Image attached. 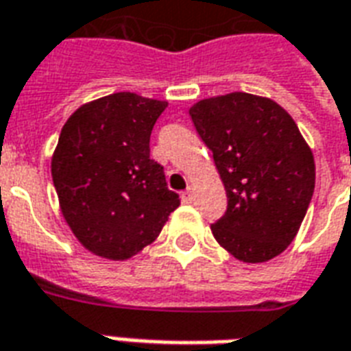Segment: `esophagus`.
<instances>
[{
	"mask_svg": "<svg viewBox=\"0 0 351 351\" xmlns=\"http://www.w3.org/2000/svg\"><path fill=\"white\" fill-rule=\"evenodd\" d=\"M181 199H183V204H191V202H192V189H191V186H186V191H183V194H181Z\"/></svg>",
	"mask_w": 351,
	"mask_h": 351,
	"instance_id": "esophagus-1",
	"label": "esophagus"
}]
</instances>
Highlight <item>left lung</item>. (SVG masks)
<instances>
[{"label":"left lung","instance_id":"left-lung-1","mask_svg":"<svg viewBox=\"0 0 351 351\" xmlns=\"http://www.w3.org/2000/svg\"><path fill=\"white\" fill-rule=\"evenodd\" d=\"M189 114L213 152L228 210L210 226L242 263H266L294 241L315 192V157L296 122L270 97L202 99Z\"/></svg>","mask_w":351,"mask_h":351}]
</instances>
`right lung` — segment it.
I'll use <instances>...</instances> for the list:
<instances>
[{
	"label": "right lung",
	"instance_id": "add662e5",
	"mask_svg": "<svg viewBox=\"0 0 351 351\" xmlns=\"http://www.w3.org/2000/svg\"><path fill=\"white\" fill-rule=\"evenodd\" d=\"M168 101L116 92L81 105L60 131L51 178L60 213L90 254L125 261L159 237L179 196L149 159Z\"/></svg>",
	"mask_w": 351,
	"mask_h": 351
}]
</instances>
